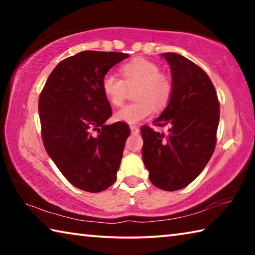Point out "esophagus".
<instances>
[{"mask_svg":"<svg viewBox=\"0 0 255 255\" xmlns=\"http://www.w3.org/2000/svg\"><path fill=\"white\" fill-rule=\"evenodd\" d=\"M130 130H131V133H138V131H139V128L135 126V125H130Z\"/></svg>","mask_w":255,"mask_h":255,"instance_id":"esophagus-1","label":"esophagus"}]
</instances>
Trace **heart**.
<instances>
[{
    "label": "heart",
    "instance_id": "heart-1",
    "mask_svg": "<svg viewBox=\"0 0 255 255\" xmlns=\"http://www.w3.org/2000/svg\"><path fill=\"white\" fill-rule=\"evenodd\" d=\"M122 79L112 73L103 75L102 92L112 106H122L128 89L137 86L133 91L135 102L129 103L115 114L117 122L137 124L149 117L154 108L163 109L170 102L173 84L170 77L159 71L157 64L145 58H135L120 67Z\"/></svg>",
    "mask_w": 255,
    "mask_h": 255
}]
</instances>
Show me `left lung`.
<instances>
[{"mask_svg":"<svg viewBox=\"0 0 255 255\" xmlns=\"http://www.w3.org/2000/svg\"><path fill=\"white\" fill-rule=\"evenodd\" d=\"M171 68V100L155 126L169 127L167 135L140 128L143 161L155 187L175 191L195 180L214 153L219 123V101L207 73L175 53H164Z\"/></svg>","mask_w":255,"mask_h":255,"instance_id":"8db88e82","label":"left lung"}]
</instances>
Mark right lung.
I'll return each instance as SVG.
<instances>
[{"mask_svg": "<svg viewBox=\"0 0 255 255\" xmlns=\"http://www.w3.org/2000/svg\"><path fill=\"white\" fill-rule=\"evenodd\" d=\"M129 57L85 50L60 62L46 81L38 103L47 153L74 187L100 192L115 183L128 125L105 123L112 110L101 89L105 74Z\"/></svg>", "mask_w": 255, "mask_h": 255, "instance_id": "add662e5", "label": "right lung"}]
</instances>
